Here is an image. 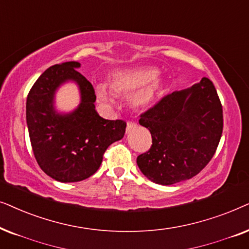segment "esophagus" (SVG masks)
Instances as JSON below:
<instances>
[{
    "mask_svg": "<svg viewBox=\"0 0 249 249\" xmlns=\"http://www.w3.org/2000/svg\"><path fill=\"white\" fill-rule=\"evenodd\" d=\"M137 123H134V122H128L127 123V125H126V133H130L131 131H133V130H135V128H137Z\"/></svg>",
    "mask_w": 249,
    "mask_h": 249,
    "instance_id": "1",
    "label": "esophagus"
}]
</instances>
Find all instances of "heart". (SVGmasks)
Returning a JSON list of instances; mask_svg holds the SVG:
<instances>
[{"mask_svg": "<svg viewBox=\"0 0 249 249\" xmlns=\"http://www.w3.org/2000/svg\"><path fill=\"white\" fill-rule=\"evenodd\" d=\"M158 74L159 71L156 68H135L119 71L110 75L109 85L115 93L127 95L140 90L143 86L147 85L144 89H142L135 95L133 102L138 107H148L163 86L159 79H155ZM94 92L101 104L108 107L115 105L114 95L106 85L97 84L94 86Z\"/></svg>", "mask_w": 249, "mask_h": 249, "instance_id": "b5f03b06", "label": "heart"}]
</instances>
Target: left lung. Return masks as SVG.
Listing matches in <instances>:
<instances>
[{
	"label": "left lung",
	"mask_w": 249,
	"mask_h": 249,
	"mask_svg": "<svg viewBox=\"0 0 249 249\" xmlns=\"http://www.w3.org/2000/svg\"><path fill=\"white\" fill-rule=\"evenodd\" d=\"M140 125L152 144L138 156L142 174L157 184L171 185L197 175L213 157L223 130V114L213 83L201 78L174 91L141 115Z\"/></svg>",
	"instance_id": "8db88e82"
}]
</instances>
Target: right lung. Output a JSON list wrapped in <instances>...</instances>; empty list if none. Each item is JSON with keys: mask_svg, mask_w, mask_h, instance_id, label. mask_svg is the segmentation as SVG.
<instances>
[{"mask_svg": "<svg viewBox=\"0 0 249 249\" xmlns=\"http://www.w3.org/2000/svg\"><path fill=\"white\" fill-rule=\"evenodd\" d=\"M78 61L51 66L39 76L26 102V122L37 164L55 181L78 182L99 170L102 156L125 134L123 121H108L95 110L94 89L77 69ZM78 85L81 100L69 113L55 109L61 85Z\"/></svg>", "mask_w": 249, "mask_h": 249, "instance_id": "right-lung-1", "label": "right lung"}]
</instances>
